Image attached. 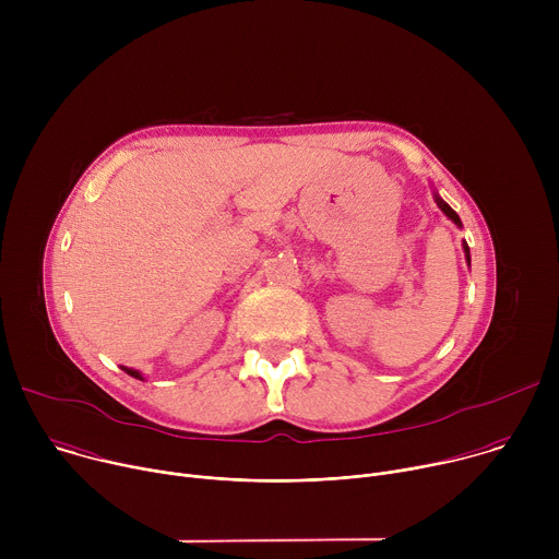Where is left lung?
I'll use <instances>...</instances> for the list:
<instances>
[{
    "label": "left lung",
    "mask_w": 559,
    "mask_h": 559,
    "mask_svg": "<svg viewBox=\"0 0 559 559\" xmlns=\"http://www.w3.org/2000/svg\"><path fill=\"white\" fill-rule=\"evenodd\" d=\"M436 203H438V207H440V210H442V212H444V214H447V216H449V218H451V221H453L457 227H462V223H460V216H457V214H455V212H453V210H451V207H449V205H447V203H444V201H442L438 194H436ZM462 248H464L466 261L471 263V257H468V246H466V243H462Z\"/></svg>",
    "instance_id": "1"
}]
</instances>
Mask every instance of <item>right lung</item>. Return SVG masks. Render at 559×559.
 <instances>
[{
    "mask_svg": "<svg viewBox=\"0 0 559 559\" xmlns=\"http://www.w3.org/2000/svg\"><path fill=\"white\" fill-rule=\"evenodd\" d=\"M121 369H123V371H126L128 376H132V378H139V380H143V376H141V373H139L136 369H128V367H121Z\"/></svg>",
    "mask_w": 559,
    "mask_h": 559,
    "instance_id": "add662e5",
    "label": "right lung"
}]
</instances>
